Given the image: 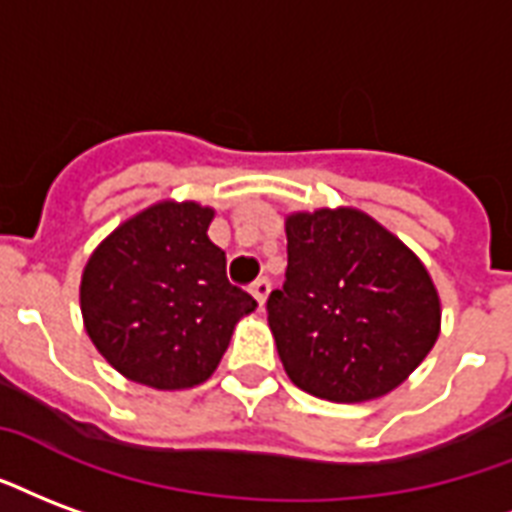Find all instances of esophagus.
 Returning <instances> with one entry per match:
<instances>
[{
	"label": "esophagus",
	"mask_w": 512,
	"mask_h": 512,
	"mask_svg": "<svg viewBox=\"0 0 512 512\" xmlns=\"http://www.w3.org/2000/svg\"><path fill=\"white\" fill-rule=\"evenodd\" d=\"M249 293L255 295L257 306H260V309H263V306H266L268 293H271V282H268L266 276H263V279H257V282H252V287H249Z\"/></svg>",
	"instance_id": "obj_1"
}]
</instances>
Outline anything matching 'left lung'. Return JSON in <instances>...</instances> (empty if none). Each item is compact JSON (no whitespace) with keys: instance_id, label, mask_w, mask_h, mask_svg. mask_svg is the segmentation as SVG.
Listing matches in <instances>:
<instances>
[{"instance_id":"left-lung-1","label":"left lung","mask_w":512,"mask_h":512,"mask_svg":"<svg viewBox=\"0 0 512 512\" xmlns=\"http://www.w3.org/2000/svg\"><path fill=\"white\" fill-rule=\"evenodd\" d=\"M266 312L287 377L339 404L393 391L439 336L423 263L355 208L287 219L285 285Z\"/></svg>"}]
</instances>
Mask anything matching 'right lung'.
<instances>
[{
	"label": "right lung",
	"mask_w": 512,
	"mask_h": 512,
	"mask_svg": "<svg viewBox=\"0 0 512 512\" xmlns=\"http://www.w3.org/2000/svg\"><path fill=\"white\" fill-rule=\"evenodd\" d=\"M211 208L160 203L124 222L81 279L86 333L116 372L157 391L208 380L236 323L257 306L230 285L225 252L206 236Z\"/></svg>",
	"instance_id": "obj_1"
}]
</instances>
